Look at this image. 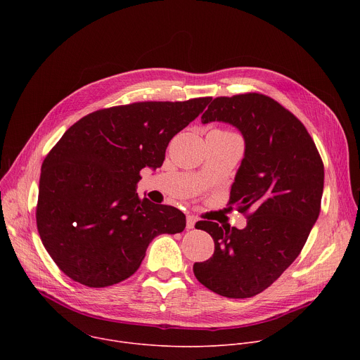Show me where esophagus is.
<instances>
[{"label": "esophagus", "instance_id": "34e87169", "mask_svg": "<svg viewBox=\"0 0 360 360\" xmlns=\"http://www.w3.org/2000/svg\"><path fill=\"white\" fill-rule=\"evenodd\" d=\"M196 221H198V218H196L195 215L188 214V215H186V228H188V229H192V228L195 226Z\"/></svg>", "mask_w": 360, "mask_h": 360}]
</instances>
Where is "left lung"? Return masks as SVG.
I'll return each mask as SVG.
<instances>
[{"instance_id": "left-lung-1", "label": "left lung", "mask_w": 360, "mask_h": 360, "mask_svg": "<svg viewBox=\"0 0 360 360\" xmlns=\"http://www.w3.org/2000/svg\"><path fill=\"white\" fill-rule=\"evenodd\" d=\"M200 120L228 122L243 135L245 157L229 203L248 222L243 229L196 222L215 250L193 265V274L221 296L252 297L292 265L309 236L321 212L323 162L304 125L264 94L218 96Z\"/></svg>"}]
</instances>
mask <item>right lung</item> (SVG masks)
<instances>
[{
  "mask_svg": "<svg viewBox=\"0 0 360 360\" xmlns=\"http://www.w3.org/2000/svg\"><path fill=\"white\" fill-rule=\"evenodd\" d=\"M211 99L99 110L49 150L39 176L37 228L67 276L89 288L120 283L136 272L153 238L185 229L179 210L141 199L136 184L142 168L162 165L169 141Z\"/></svg>",
  "mask_w": 360,
  "mask_h": 360,
  "instance_id": "right-lung-1",
  "label": "right lung"
}]
</instances>
